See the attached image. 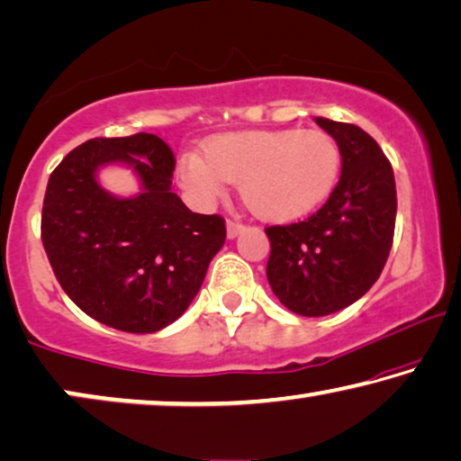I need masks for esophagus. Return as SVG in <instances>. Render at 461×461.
I'll list each match as a JSON object with an SVG mask.
<instances>
[{
    "mask_svg": "<svg viewBox=\"0 0 461 461\" xmlns=\"http://www.w3.org/2000/svg\"><path fill=\"white\" fill-rule=\"evenodd\" d=\"M241 230H243L241 222H237V220H226V235H229V239H235Z\"/></svg>",
    "mask_w": 461,
    "mask_h": 461,
    "instance_id": "1",
    "label": "esophagus"
}]
</instances>
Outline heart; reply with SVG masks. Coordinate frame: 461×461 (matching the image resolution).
Wrapping results in <instances>:
<instances>
[{"label":"heart","mask_w":461,"mask_h":461,"mask_svg":"<svg viewBox=\"0 0 461 461\" xmlns=\"http://www.w3.org/2000/svg\"><path fill=\"white\" fill-rule=\"evenodd\" d=\"M341 168V148L324 131H243L210 139L203 156L185 153L176 178L199 208H208L235 183L258 218L291 222L330 197Z\"/></svg>","instance_id":"obj_1"}]
</instances>
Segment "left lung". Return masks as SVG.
Masks as SVG:
<instances>
[{"instance_id": "1", "label": "left lung", "mask_w": 461, "mask_h": 461, "mask_svg": "<svg viewBox=\"0 0 461 461\" xmlns=\"http://www.w3.org/2000/svg\"><path fill=\"white\" fill-rule=\"evenodd\" d=\"M343 153L329 202L303 222L268 226V283L299 316H326L357 302L383 272L393 245L397 191L393 166L356 124L316 118Z\"/></svg>"}]
</instances>
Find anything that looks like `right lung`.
Returning <instances> with one entry per match:
<instances>
[{
  "label": "right lung",
  "instance_id": "add662e5",
  "mask_svg": "<svg viewBox=\"0 0 461 461\" xmlns=\"http://www.w3.org/2000/svg\"><path fill=\"white\" fill-rule=\"evenodd\" d=\"M129 163L137 198L104 192L95 172ZM175 153L149 132L99 137L51 172L41 241L59 286L86 316L124 332H156L189 308L226 239L224 218L193 214L172 193Z\"/></svg>",
  "mask_w": 461,
  "mask_h": 461
}]
</instances>
